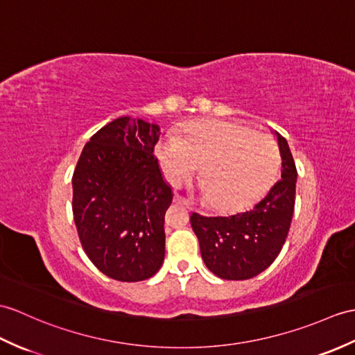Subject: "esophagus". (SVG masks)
Returning <instances> with one entry per match:
<instances>
[{"instance_id":"34e87169","label":"esophagus","mask_w":355,"mask_h":355,"mask_svg":"<svg viewBox=\"0 0 355 355\" xmlns=\"http://www.w3.org/2000/svg\"><path fill=\"white\" fill-rule=\"evenodd\" d=\"M175 202H178V204H183L184 207H187V209H191V204H189V201L187 200H184L183 196H180V195H175Z\"/></svg>"}]
</instances>
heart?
Returning <instances> with one entry per match:
<instances>
[{"label": "heart", "instance_id": "1", "mask_svg": "<svg viewBox=\"0 0 355 355\" xmlns=\"http://www.w3.org/2000/svg\"><path fill=\"white\" fill-rule=\"evenodd\" d=\"M157 159L172 184H181L201 168V192L220 211L250 207L274 183L279 153L275 140L242 123L192 122L181 137L164 135Z\"/></svg>", "mask_w": 355, "mask_h": 355}]
</instances>
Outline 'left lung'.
Listing matches in <instances>:
<instances>
[{
  "mask_svg": "<svg viewBox=\"0 0 355 355\" xmlns=\"http://www.w3.org/2000/svg\"><path fill=\"white\" fill-rule=\"evenodd\" d=\"M282 155V180L248 211L205 218L192 213L191 224L200 241L201 257L224 279H248L268 269L289 233L295 207L296 166L287 140L275 131Z\"/></svg>",
  "mask_w": 355,
  "mask_h": 355,
  "instance_id": "obj_1",
  "label": "left lung"
}]
</instances>
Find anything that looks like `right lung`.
<instances>
[{"label": "right lung", "instance_id": "add662e5", "mask_svg": "<svg viewBox=\"0 0 355 355\" xmlns=\"http://www.w3.org/2000/svg\"><path fill=\"white\" fill-rule=\"evenodd\" d=\"M159 137L157 123L114 119L90 137L72 175L81 246L118 282L151 278L164 259V213L174 195L154 155Z\"/></svg>", "mask_w": 355, "mask_h": 355}]
</instances>
